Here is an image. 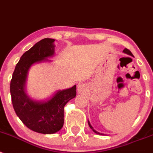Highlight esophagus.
Masks as SVG:
<instances>
[{"instance_id": "34e87169", "label": "esophagus", "mask_w": 153, "mask_h": 153, "mask_svg": "<svg viewBox=\"0 0 153 153\" xmlns=\"http://www.w3.org/2000/svg\"><path fill=\"white\" fill-rule=\"evenodd\" d=\"M77 88H78V91H82V86L81 84H79L78 86H77Z\"/></svg>"}]
</instances>
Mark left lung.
I'll use <instances>...</instances> for the list:
<instances>
[{
  "mask_svg": "<svg viewBox=\"0 0 153 153\" xmlns=\"http://www.w3.org/2000/svg\"><path fill=\"white\" fill-rule=\"evenodd\" d=\"M124 53H127V54H129V55H130V56H133V53H131V51H130V50H128V49H127V48H124ZM88 124H89V127H91V129H92V130H93V131H94V133H97V134H100V135H102V133H99V132H97V131H96V130H94V128H93V127H92V126H91V124H90V122H88Z\"/></svg>",
  "mask_w": 153,
  "mask_h": 153,
  "instance_id": "obj_1",
  "label": "left lung"
}]
</instances>
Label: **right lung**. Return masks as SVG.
Instances as JSON below:
<instances>
[{
	"instance_id": "1",
	"label": "right lung",
	"mask_w": 153,
	"mask_h": 153,
	"mask_svg": "<svg viewBox=\"0 0 153 153\" xmlns=\"http://www.w3.org/2000/svg\"><path fill=\"white\" fill-rule=\"evenodd\" d=\"M54 40L45 38L26 51L17 63L10 83V93L17 116L30 130L42 134H53L64 124V107L76 96V85L59 91L46 102H37L25 93L27 74L34 63L48 60L54 53Z\"/></svg>"
}]
</instances>
